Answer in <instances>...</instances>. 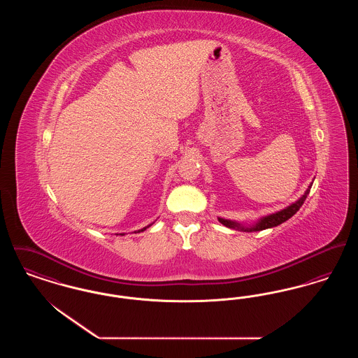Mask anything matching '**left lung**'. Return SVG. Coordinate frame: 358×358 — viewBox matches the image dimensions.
<instances>
[{
  "mask_svg": "<svg viewBox=\"0 0 358 358\" xmlns=\"http://www.w3.org/2000/svg\"><path fill=\"white\" fill-rule=\"evenodd\" d=\"M311 185L313 184H310V187H307L306 192L303 193L302 197H299V200H296L295 203H292L287 208H285V209H282L279 212H275L273 215L262 217L259 222L252 224V225L245 227V225H241L240 222L227 220V219H222V217H219V222H222V225L228 227V228L244 231V232H256V231H263V229H267V228H273V227H276V225L289 220V217H292L299 210V208L303 205L305 200H306L307 194H308V192L311 189Z\"/></svg>",
  "mask_w": 358,
  "mask_h": 358,
  "instance_id": "1",
  "label": "left lung"
}]
</instances>
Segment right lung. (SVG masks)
Here are the masks:
<instances>
[{"instance_id":"right-lung-1","label":"right lung","mask_w":358,"mask_h":358,"mask_svg":"<svg viewBox=\"0 0 358 358\" xmlns=\"http://www.w3.org/2000/svg\"><path fill=\"white\" fill-rule=\"evenodd\" d=\"M150 225H152V224H150ZM150 225H148V227H145V228H142V229H139V231H138V232H142V231H145V229H146V228H149V227H150ZM120 235H123V234H120Z\"/></svg>"}]
</instances>
